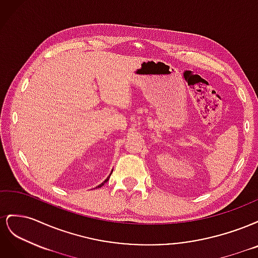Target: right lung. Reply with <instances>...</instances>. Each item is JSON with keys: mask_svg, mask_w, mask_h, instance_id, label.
<instances>
[{"mask_svg": "<svg viewBox=\"0 0 258 258\" xmlns=\"http://www.w3.org/2000/svg\"><path fill=\"white\" fill-rule=\"evenodd\" d=\"M111 174H112V173H111ZM111 174H110V176H111ZM110 176H108V177H107V178H106V179H105V181H104V182H103V183H102V184H100V185H99V186H98V187H101V186H103V185H104V183H105V182H107V181H108V178H110ZM96 188H97V187H96Z\"/></svg>", "mask_w": 258, "mask_h": 258, "instance_id": "obj_1", "label": "right lung"}]
</instances>
